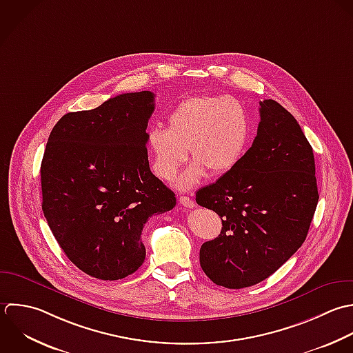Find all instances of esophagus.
Here are the masks:
<instances>
[{
  "instance_id": "1",
  "label": "esophagus",
  "mask_w": 353,
  "mask_h": 353,
  "mask_svg": "<svg viewBox=\"0 0 353 353\" xmlns=\"http://www.w3.org/2000/svg\"><path fill=\"white\" fill-rule=\"evenodd\" d=\"M179 202H180L184 208H188V209L195 208V202H194L191 198H188V196H180V198H179Z\"/></svg>"
}]
</instances>
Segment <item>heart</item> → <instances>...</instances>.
<instances>
[{
  "label": "heart",
  "mask_w": 353,
  "mask_h": 353,
  "mask_svg": "<svg viewBox=\"0 0 353 353\" xmlns=\"http://www.w3.org/2000/svg\"><path fill=\"white\" fill-rule=\"evenodd\" d=\"M253 139L248 107L228 94H198L181 100L168 115V129H148L145 144L157 177L174 180L187 159L194 162L180 176L181 190L195 187L208 172L221 176L246 157Z\"/></svg>",
  "instance_id": "b5f03b06"
}]
</instances>
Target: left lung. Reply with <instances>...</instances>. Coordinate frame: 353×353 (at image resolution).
Instances as JSON below:
<instances>
[{"label":"left lung","instance_id":"obj_1","mask_svg":"<svg viewBox=\"0 0 353 353\" xmlns=\"http://www.w3.org/2000/svg\"><path fill=\"white\" fill-rule=\"evenodd\" d=\"M260 117L243 161L196 192V203L223 221L201 248V267L227 289L279 270L304 243L319 201L314 151L296 118L271 99L260 101Z\"/></svg>","mask_w":353,"mask_h":353}]
</instances>
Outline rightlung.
Returning <instances> with one entry per match:
<instances>
[{
  "label": "right lung",
  "mask_w": 353,
  "mask_h": 353,
  "mask_svg": "<svg viewBox=\"0 0 353 353\" xmlns=\"http://www.w3.org/2000/svg\"><path fill=\"white\" fill-rule=\"evenodd\" d=\"M150 90L123 93L89 111L63 115L41 163L42 212L68 260L101 281L144 263V224L176 206L151 173L145 147L154 112Z\"/></svg>",
  "instance_id": "right-lung-1"
}]
</instances>
